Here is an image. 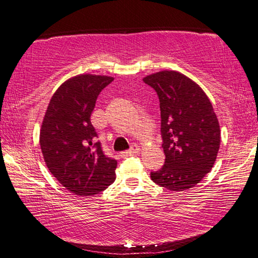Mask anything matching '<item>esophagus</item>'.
I'll return each instance as SVG.
<instances>
[{
    "mask_svg": "<svg viewBox=\"0 0 258 258\" xmlns=\"http://www.w3.org/2000/svg\"><path fill=\"white\" fill-rule=\"evenodd\" d=\"M139 152H140V147L137 146V145H134L130 150H126L124 152H121L120 156L126 157V156H131V155H134V154H139Z\"/></svg>",
    "mask_w": 258,
    "mask_h": 258,
    "instance_id": "esophagus-1",
    "label": "esophagus"
}]
</instances>
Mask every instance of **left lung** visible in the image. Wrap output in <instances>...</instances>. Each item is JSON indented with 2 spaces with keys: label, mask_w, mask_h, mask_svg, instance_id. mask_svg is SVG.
Masks as SVG:
<instances>
[{
  "label": "left lung",
  "mask_w": 258,
  "mask_h": 258,
  "mask_svg": "<svg viewBox=\"0 0 258 258\" xmlns=\"http://www.w3.org/2000/svg\"><path fill=\"white\" fill-rule=\"evenodd\" d=\"M143 81L158 94L166 156L151 180L171 191L194 187L212 171L220 150L221 130L211 100L197 83L175 71L151 74Z\"/></svg>",
  "instance_id": "obj_1"
}]
</instances>
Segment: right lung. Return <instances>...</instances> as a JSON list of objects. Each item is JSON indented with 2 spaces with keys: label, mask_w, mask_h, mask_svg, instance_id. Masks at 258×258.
<instances>
[{
  "label": "right lung",
  "mask_w": 258,
  "mask_h": 258,
  "mask_svg": "<svg viewBox=\"0 0 258 258\" xmlns=\"http://www.w3.org/2000/svg\"><path fill=\"white\" fill-rule=\"evenodd\" d=\"M113 77L81 74L61 84L52 95L40 130L45 164L72 194L93 196L116 180L117 160L104 156L91 115L98 95Z\"/></svg>",
  "instance_id": "1"
}]
</instances>
